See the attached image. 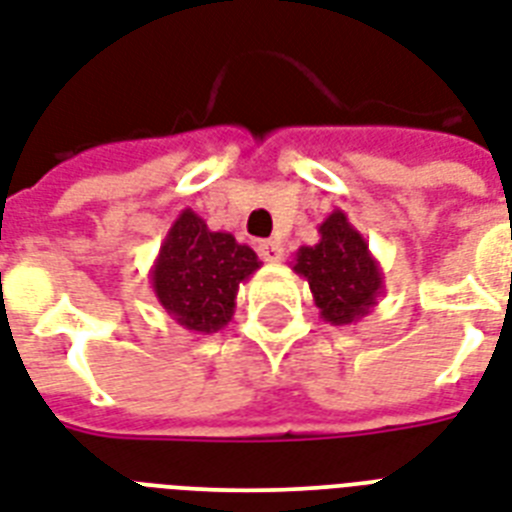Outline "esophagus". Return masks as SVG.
I'll use <instances>...</instances> for the list:
<instances>
[{"instance_id":"obj_1","label":"esophagus","mask_w":512,"mask_h":512,"mask_svg":"<svg viewBox=\"0 0 512 512\" xmlns=\"http://www.w3.org/2000/svg\"><path fill=\"white\" fill-rule=\"evenodd\" d=\"M259 256L269 264H275V261L283 259V245L277 240H264V243H259Z\"/></svg>"}]
</instances>
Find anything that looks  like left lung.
I'll list each match as a JSON object with an SVG mask.
<instances>
[{
    "instance_id": "1",
    "label": "left lung",
    "mask_w": 512,
    "mask_h": 512,
    "mask_svg": "<svg viewBox=\"0 0 512 512\" xmlns=\"http://www.w3.org/2000/svg\"><path fill=\"white\" fill-rule=\"evenodd\" d=\"M320 240L301 245L291 269L310 283L320 318L331 326H352L374 310L384 293V275L366 237L336 208L318 227Z\"/></svg>"
}]
</instances>
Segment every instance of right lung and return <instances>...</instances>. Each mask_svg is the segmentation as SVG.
Masks as SVG:
<instances>
[{
    "mask_svg": "<svg viewBox=\"0 0 512 512\" xmlns=\"http://www.w3.org/2000/svg\"><path fill=\"white\" fill-rule=\"evenodd\" d=\"M261 267L259 256L229 232H213L192 208L170 224L149 283L162 310L194 334H216L235 315L240 285Z\"/></svg>",
    "mask_w": 512,
    "mask_h": 512,
    "instance_id": "1",
    "label": "right lung"
}]
</instances>
